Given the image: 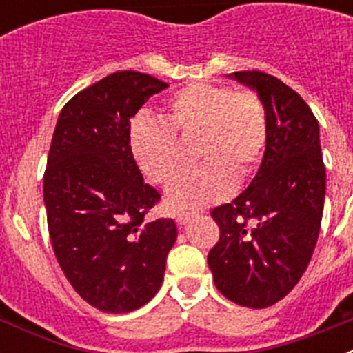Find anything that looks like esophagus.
<instances>
[{
  "label": "esophagus",
  "mask_w": 353,
  "mask_h": 353,
  "mask_svg": "<svg viewBox=\"0 0 353 353\" xmlns=\"http://www.w3.org/2000/svg\"><path fill=\"white\" fill-rule=\"evenodd\" d=\"M194 217V212H182V214H176L174 215V219L179 224H185L187 221H191Z\"/></svg>",
  "instance_id": "obj_1"
}]
</instances>
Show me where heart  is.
I'll list each match as a JSON object with an SVG mask.
<instances>
[{
  "instance_id": "1",
  "label": "heart",
  "mask_w": 353,
  "mask_h": 353,
  "mask_svg": "<svg viewBox=\"0 0 353 353\" xmlns=\"http://www.w3.org/2000/svg\"><path fill=\"white\" fill-rule=\"evenodd\" d=\"M269 138L260 97L228 86L192 83L168 101L161 121L138 117L129 146L139 171L155 185H170L179 173L180 145L194 141L192 171L180 176L166 196L171 210L203 207L228 196L233 179L256 171Z\"/></svg>"
}]
</instances>
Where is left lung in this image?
I'll return each mask as SVG.
<instances>
[{"label":"left lung","mask_w":353,"mask_h":353,"mask_svg":"<svg viewBox=\"0 0 353 353\" xmlns=\"http://www.w3.org/2000/svg\"><path fill=\"white\" fill-rule=\"evenodd\" d=\"M230 77L258 93L269 138L248 189L212 210L219 242L208 252V267L228 301L261 310L292 292L313 256L325 166L318 120L295 90L260 70Z\"/></svg>","instance_id":"obj_1"}]
</instances>
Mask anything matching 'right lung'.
<instances>
[{
  "mask_svg": "<svg viewBox=\"0 0 353 353\" xmlns=\"http://www.w3.org/2000/svg\"><path fill=\"white\" fill-rule=\"evenodd\" d=\"M170 84L114 72L61 109L43 173L56 260L72 288L104 313L139 310L159 292L176 240L173 219L146 221L161 194L143 182L130 118Z\"/></svg>",
  "mask_w": 353,
  "mask_h": 353,
  "instance_id": "right-lung-1",
  "label": "right lung"
}]
</instances>
